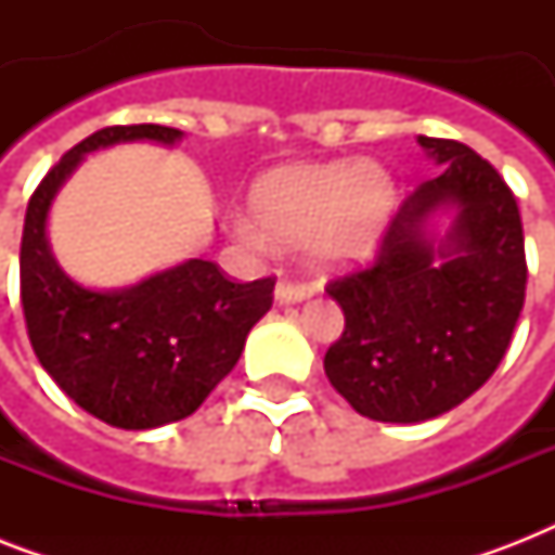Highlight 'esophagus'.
<instances>
[{"label": "esophagus", "mask_w": 555, "mask_h": 555, "mask_svg": "<svg viewBox=\"0 0 555 555\" xmlns=\"http://www.w3.org/2000/svg\"><path fill=\"white\" fill-rule=\"evenodd\" d=\"M308 294H311V287L302 285V282H287V279H282V282L276 285V302L279 305L302 302V299H308Z\"/></svg>", "instance_id": "1"}]
</instances>
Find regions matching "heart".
Segmentation results:
<instances>
[{"mask_svg":"<svg viewBox=\"0 0 555 555\" xmlns=\"http://www.w3.org/2000/svg\"><path fill=\"white\" fill-rule=\"evenodd\" d=\"M395 207V184L369 160H331L270 169L253 184V218H235L250 247L305 244L322 270H348L374 256Z\"/></svg>","mask_w":555,"mask_h":555,"instance_id":"obj_1","label":"heart"}]
</instances>
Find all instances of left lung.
<instances>
[{
	"instance_id": "obj_1",
	"label": "left lung",
	"mask_w": 555,
	"mask_h": 555,
	"mask_svg": "<svg viewBox=\"0 0 555 555\" xmlns=\"http://www.w3.org/2000/svg\"><path fill=\"white\" fill-rule=\"evenodd\" d=\"M443 164L397 209L371 268L328 282L346 313L325 354L331 386L371 421L421 423L492 377L525 308V230L490 160L457 141L417 138ZM438 206L459 209L447 240L425 235Z\"/></svg>"
}]
</instances>
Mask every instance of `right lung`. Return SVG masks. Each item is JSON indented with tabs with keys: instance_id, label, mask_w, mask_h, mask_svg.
I'll use <instances>...</instances> for the list:
<instances>
[{
	"instance_id": "right-lung-1",
	"label": "right lung",
	"mask_w": 555,
	"mask_h": 555,
	"mask_svg": "<svg viewBox=\"0 0 555 555\" xmlns=\"http://www.w3.org/2000/svg\"><path fill=\"white\" fill-rule=\"evenodd\" d=\"M181 134L158 124L100 129L48 169L25 212L20 294L34 354L74 403L117 429H155L195 412L273 305L276 279L242 285L207 259L141 285L91 291L65 276L48 250V207L86 152L126 141L169 146Z\"/></svg>"
}]
</instances>
